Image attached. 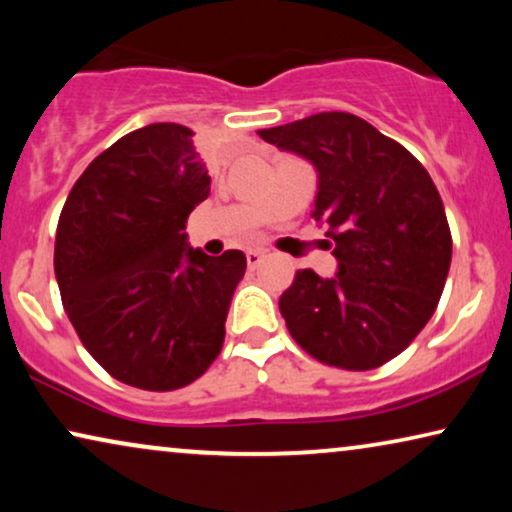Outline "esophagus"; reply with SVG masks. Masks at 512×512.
Returning a JSON list of instances; mask_svg holds the SVG:
<instances>
[{"label": "esophagus", "instance_id": "esophagus-1", "mask_svg": "<svg viewBox=\"0 0 512 512\" xmlns=\"http://www.w3.org/2000/svg\"><path fill=\"white\" fill-rule=\"evenodd\" d=\"M263 258H265V254H263L261 249H251V251H247V263H249V268H258Z\"/></svg>", "mask_w": 512, "mask_h": 512}]
</instances>
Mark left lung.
<instances>
[{
    "label": "left lung",
    "instance_id": "left-lung-1",
    "mask_svg": "<svg viewBox=\"0 0 512 512\" xmlns=\"http://www.w3.org/2000/svg\"><path fill=\"white\" fill-rule=\"evenodd\" d=\"M317 170L312 216L326 223L335 277L298 270L279 298L293 340L328 366L373 370L403 352L443 293L452 235L424 165L368 121L324 111L258 130Z\"/></svg>",
    "mask_w": 512,
    "mask_h": 512
}]
</instances>
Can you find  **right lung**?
Masks as SVG:
<instances>
[{
  "instance_id": "right-lung-1",
  "label": "right lung",
  "mask_w": 512,
  "mask_h": 512,
  "mask_svg": "<svg viewBox=\"0 0 512 512\" xmlns=\"http://www.w3.org/2000/svg\"><path fill=\"white\" fill-rule=\"evenodd\" d=\"M195 132L151 123L118 139L67 195L55 279L83 347L111 377L172 391L205 373L247 256L188 247L186 219L209 195Z\"/></svg>"
}]
</instances>
